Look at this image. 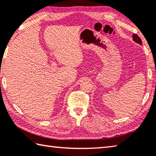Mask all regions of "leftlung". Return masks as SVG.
<instances>
[{"mask_svg": "<svg viewBox=\"0 0 156 156\" xmlns=\"http://www.w3.org/2000/svg\"><path fill=\"white\" fill-rule=\"evenodd\" d=\"M133 40L135 42H136L138 44L142 45V40H141V39L136 35V34H133Z\"/></svg>", "mask_w": 156, "mask_h": 156, "instance_id": "left-lung-1", "label": "left lung"}]
</instances>
